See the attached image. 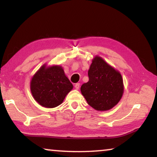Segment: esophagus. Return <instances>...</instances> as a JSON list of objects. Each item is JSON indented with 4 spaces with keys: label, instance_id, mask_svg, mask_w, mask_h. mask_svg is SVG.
<instances>
[{
    "label": "esophagus",
    "instance_id": "esophagus-1",
    "mask_svg": "<svg viewBox=\"0 0 157 157\" xmlns=\"http://www.w3.org/2000/svg\"><path fill=\"white\" fill-rule=\"evenodd\" d=\"M75 88L77 90L79 89V83H76V84H75Z\"/></svg>",
    "mask_w": 157,
    "mask_h": 157
}]
</instances>
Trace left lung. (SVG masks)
<instances>
[{
  "instance_id": "1",
  "label": "left lung",
  "mask_w": 157,
  "mask_h": 157,
  "mask_svg": "<svg viewBox=\"0 0 157 157\" xmlns=\"http://www.w3.org/2000/svg\"><path fill=\"white\" fill-rule=\"evenodd\" d=\"M89 80L81 86V93L88 104L100 111L112 109L124 92L121 73L100 56H95L88 71Z\"/></svg>"
}]
</instances>
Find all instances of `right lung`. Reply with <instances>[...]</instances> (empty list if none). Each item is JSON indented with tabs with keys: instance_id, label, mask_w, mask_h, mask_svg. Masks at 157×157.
Masks as SVG:
<instances>
[{
	"instance_id": "obj_1",
	"label": "right lung",
	"mask_w": 157,
	"mask_h": 157,
	"mask_svg": "<svg viewBox=\"0 0 157 157\" xmlns=\"http://www.w3.org/2000/svg\"><path fill=\"white\" fill-rule=\"evenodd\" d=\"M73 88L72 83L59 65L48 66L45 63L30 81V91L34 99L46 108H54L62 104Z\"/></svg>"
}]
</instances>
